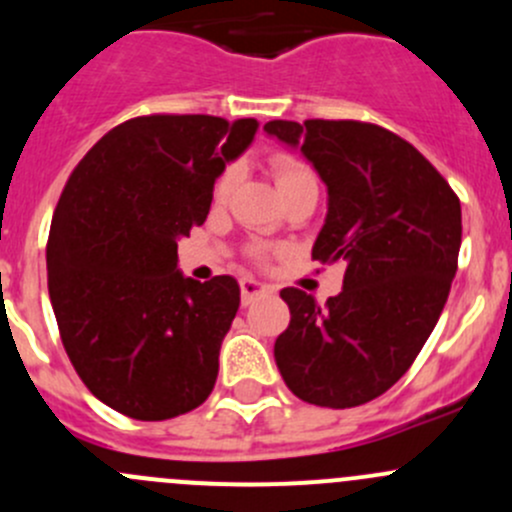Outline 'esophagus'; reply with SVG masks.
<instances>
[{
	"label": "esophagus",
	"instance_id": "1",
	"mask_svg": "<svg viewBox=\"0 0 512 512\" xmlns=\"http://www.w3.org/2000/svg\"><path fill=\"white\" fill-rule=\"evenodd\" d=\"M240 292H242V304H250V302H255V299L270 294L272 289L267 285H262V282L252 280V277H245V280H240Z\"/></svg>",
	"mask_w": 512,
	"mask_h": 512
}]
</instances>
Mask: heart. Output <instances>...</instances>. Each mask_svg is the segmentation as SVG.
I'll use <instances>...</instances> for the list:
<instances>
[{"mask_svg": "<svg viewBox=\"0 0 512 512\" xmlns=\"http://www.w3.org/2000/svg\"><path fill=\"white\" fill-rule=\"evenodd\" d=\"M270 168H272V175H275V183H277V188H280L282 198L292 193V190L302 188V185L317 183V175H314V170L309 168L307 163H302V160H297L292 156H275L270 160ZM235 180H237L235 165H230V168H225L223 173L218 175V180H215V185H213L215 203H223V200H227V195H230L232 188H235ZM267 255H270V247H265V245L252 247V257H255V260L265 262Z\"/></svg>", "mask_w": 512, "mask_h": 512, "instance_id": "heart-1", "label": "heart"}]
</instances>
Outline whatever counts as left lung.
<instances>
[{"instance_id": "1", "label": "left lung", "mask_w": 512, "mask_h": 512, "mask_svg": "<svg viewBox=\"0 0 512 512\" xmlns=\"http://www.w3.org/2000/svg\"><path fill=\"white\" fill-rule=\"evenodd\" d=\"M265 131L327 183L329 210L312 260L344 262V289L319 304L280 297L289 327L275 361L294 396L352 409L389 391L414 364L443 312L461 250V200L396 133L364 121H270Z\"/></svg>"}]
</instances>
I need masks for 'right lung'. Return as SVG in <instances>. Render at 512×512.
I'll return each mask as SVG.
<instances>
[{"instance_id":"obj_1","label":"right lung","mask_w":512,"mask_h":512,"mask_svg":"<svg viewBox=\"0 0 512 512\" xmlns=\"http://www.w3.org/2000/svg\"><path fill=\"white\" fill-rule=\"evenodd\" d=\"M255 131V118H131L61 190L46 242L51 307L76 374L118 414L165 421L213 391L240 287L180 275L178 240L205 223L215 178Z\"/></svg>"}]
</instances>
